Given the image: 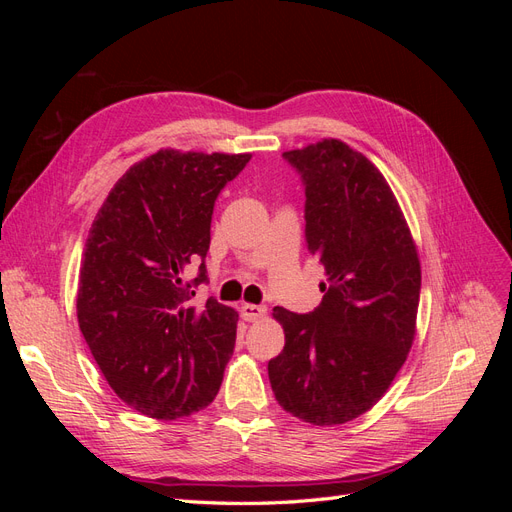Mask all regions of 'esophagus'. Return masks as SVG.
Instances as JSON below:
<instances>
[{
    "mask_svg": "<svg viewBox=\"0 0 512 512\" xmlns=\"http://www.w3.org/2000/svg\"><path fill=\"white\" fill-rule=\"evenodd\" d=\"M239 312L243 316V320L247 322H254V320H260L262 316L267 314V307L265 305H252V303H243L239 307Z\"/></svg>",
    "mask_w": 512,
    "mask_h": 512,
    "instance_id": "esophagus-1",
    "label": "esophagus"
}]
</instances>
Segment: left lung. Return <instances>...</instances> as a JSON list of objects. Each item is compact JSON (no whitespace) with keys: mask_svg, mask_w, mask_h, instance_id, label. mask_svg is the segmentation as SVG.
<instances>
[{"mask_svg":"<svg viewBox=\"0 0 512 512\" xmlns=\"http://www.w3.org/2000/svg\"><path fill=\"white\" fill-rule=\"evenodd\" d=\"M305 188V243L327 271L309 314L275 307V399L312 425H342L389 389L414 339L421 262L397 200L363 153L322 141L286 151Z\"/></svg>","mask_w":512,"mask_h":512,"instance_id":"obj_1","label":"left lung"}]
</instances>
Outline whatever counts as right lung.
<instances>
[{
  "mask_svg": "<svg viewBox=\"0 0 512 512\" xmlns=\"http://www.w3.org/2000/svg\"><path fill=\"white\" fill-rule=\"evenodd\" d=\"M250 158L162 149L115 183L91 224L76 316L106 382L141 414L188 416L220 391L239 316L190 299L207 282L215 198ZM188 264L199 273L183 283Z\"/></svg>",
  "mask_w": 512,
  "mask_h": 512,
  "instance_id": "right-lung-1",
  "label": "right lung"
}]
</instances>
